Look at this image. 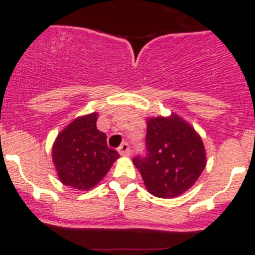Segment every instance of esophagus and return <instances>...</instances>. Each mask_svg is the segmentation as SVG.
<instances>
[{
  "label": "esophagus",
  "mask_w": 255,
  "mask_h": 255,
  "mask_svg": "<svg viewBox=\"0 0 255 255\" xmlns=\"http://www.w3.org/2000/svg\"><path fill=\"white\" fill-rule=\"evenodd\" d=\"M119 153H120L121 155H130L131 154V149H130V145H129V143H123L120 145V147H119Z\"/></svg>",
  "instance_id": "1"
}]
</instances>
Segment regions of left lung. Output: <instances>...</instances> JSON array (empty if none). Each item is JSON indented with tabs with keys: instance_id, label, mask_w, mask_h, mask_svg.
I'll list each match as a JSON object with an SVG mask.
<instances>
[{
	"instance_id": "8db88e82",
	"label": "left lung",
	"mask_w": 255,
	"mask_h": 255,
	"mask_svg": "<svg viewBox=\"0 0 255 255\" xmlns=\"http://www.w3.org/2000/svg\"><path fill=\"white\" fill-rule=\"evenodd\" d=\"M132 162L150 194L173 198L197 181L206 167V152L194 129L172 115L148 120L145 149Z\"/></svg>"
}]
</instances>
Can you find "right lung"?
<instances>
[{"instance_id": "right-lung-1", "label": "right lung", "mask_w": 255, "mask_h": 255, "mask_svg": "<svg viewBox=\"0 0 255 255\" xmlns=\"http://www.w3.org/2000/svg\"><path fill=\"white\" fill-rule=\"evenodd\" d=\"M97 114L79 117L58 134L52 157L65 185L88 190L105 177L119 153L96 126Z\"/></svg>"}]
</instances>
